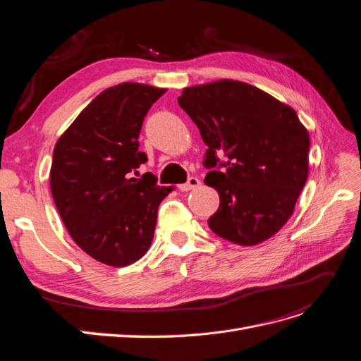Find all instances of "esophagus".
<instances>
[{
  "label": "esophagus",
  "instance_id": "esophagus-1",
  "mask_svg": "<svg viewBox=\"0 0 361 361\" xmlns=\"http://www.w3.org/2000/svg\"><path fill=\"white\" fill-rule=\"evenodd\" d=\"M199 185H200V179L192 176V178H190V179H188V182H185V183L179 185V190H180V191H190V190L197 188Z\"/></svg>",
  "mask_w": 361,
  "mask_h": 361
}]
</instances>
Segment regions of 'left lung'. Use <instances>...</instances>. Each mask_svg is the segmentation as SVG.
Masks as SVG:
<instances>
[{"label": "left lung", "mask_w": 361, "mask_h": 361, "mask_svg": "<svg viewBox=\"0 0 361 361\" xmlns=\"http://www.w3.org/2000/svg\"><path fill=\"white\" fill-rule=\"evenodd\" d=\"M178 102L207 146L204 183L220 195L211 231L238 245L267 241L286 224L307 180V129L289 105L241 81L187 87ZM216 153L228 159L220 163Z\"/></svg>", "instance_id": "8db88e82"}]
</instances>
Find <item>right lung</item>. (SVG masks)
<instances>
[{
    "mask_svg": "<svg viewBox=\"0 0 361 361\" xmlns=\"http://www.w3.org/2000/svg\"><path fill=\"white\" fill-rule=\"evenodd\" d=\"M166 89L122 82L97 94L59 138L49 173L51 192L69 235L87 255L111 267L143 257L158 206L173 187L137 169L143 120Z\"/></svg>",
    "mask_w": 361,
    "mask_h": 361,
    "instance_id": "obj_1",
    "label": "right lung"
}]
</instances>
